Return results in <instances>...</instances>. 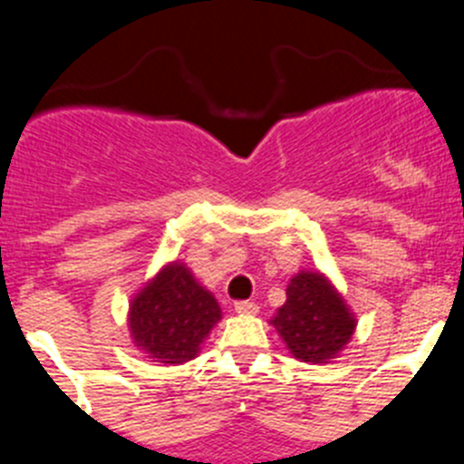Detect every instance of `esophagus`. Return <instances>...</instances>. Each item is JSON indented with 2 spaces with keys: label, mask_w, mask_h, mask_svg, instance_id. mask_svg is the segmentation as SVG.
Returning a JSON list of instances; mask_svg holds the SVG:
<instances>
[{
  "label": "esophagus",
  "mask_w": 464,
  "mask_h": 464,
  "mask_svg": "<svg viewBox=\"0 0 464 464\" xmlns=\"http://www.w3.org/2000/svg\"><path fill=\"white\" fill-rule=\"evenodd\" d=\"M233 308H236V313H240V314L258 313V304H256V301H236V304H233Z\"/></svg>",
  "instance_id": "34e87169"
}]
</instances>
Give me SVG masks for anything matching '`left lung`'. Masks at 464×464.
I'll return each instance as SVG.
<instances>
[{
  "label": "left lung",
  "instance_id": "8db88e82",
  "mask_svg": "<svg viewBox=\"0 0 464 464\" xmlns=\"http://www.w3.org/2000/svg\"><path fill=\"white\" fill-rule=\"evenodd\" d=\"M272 319L290 353L301 362H326L349 342L356 319L322 274L301 272Z\"/></svg>",
  "mask_w": 464,
  "mask_h": 464
}]
</instances>
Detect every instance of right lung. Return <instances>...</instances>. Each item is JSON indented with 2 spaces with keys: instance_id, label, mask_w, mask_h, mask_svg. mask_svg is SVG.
<instances>
[{
  "instance_id": "right-lung-1",
  "label": "right lung",
  "mask_w": 464,
  "mask_h": 464,
  "mask_svg": "<svg viewBox=\"0 0 464 464\" xmlns=\"http://www.w3.org/2000/svg\"><path fill=\"white\" fill-rule=\"evenodd\" d=\"M222 310L183 265L165 267L133 299L129 326L150 358L165 365L192 361Z\"/></svg>"
}]
</instances>
